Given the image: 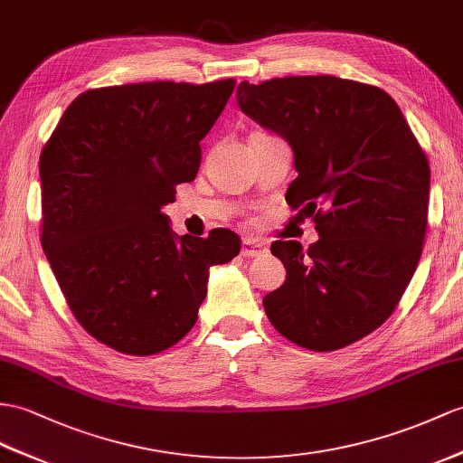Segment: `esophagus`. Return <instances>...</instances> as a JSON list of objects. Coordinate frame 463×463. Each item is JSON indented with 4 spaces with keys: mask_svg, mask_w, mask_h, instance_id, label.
Instances as JSON below:
<instances>
[{
    "mask_svg": "<svg viewBox=\"0 0 463 463\" xmlns=\"http://www.w3.org/2000/svg\"><path fill=\"white\" fill-rule=\"evenodd\" d=\"M267 253V243L255 238H243V247H241V255L243 257H259Z\"/></svg>",
    "mask_w": 463,
    "mask_h": 463,
    "instance_id": "esophagus-1",
    "label": "esophagus"
}]
</instances>
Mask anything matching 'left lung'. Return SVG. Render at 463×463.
Segmentation results:
<instances>
[{
  "mask_svg": "<svg viewBox=\"0 0 463 463\" xmlns=\"http://www.w3.org/2000/svg\"><path fill=\"white\" fill-rule=\"evenodd\" d=\"M238 104L285 137L298 176L290 208L318 241H275L283 287L263 298L279 334L334 352L377 330L407 290L428 223L430 165L401 108L377 86L335 76L241 82Z\"/></svg>",
  "mask_w": 463,
  "mask_h": 463,
  "instance_id": "8db88e82",
  "label": "left lung"
}]
</instances>
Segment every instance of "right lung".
<instances>
[{
    "label": "right lung",
    "instance_id": "1",
    "mask_svg": "<svg viewBox=\"0 0 463 463\" xmlns=\"http://www.w3.org/2000/svg\"><path fill=\"white\" fill-rule=\"evenodd\" d=\"M235 80L88 90L43 146L41 243L74 318L116 352L153 355L193 330L210 267L240 253L218 228L176 235L161 212L196 178L200 141Z\"/></svg>",
    "mask_w": 463,
    "mask_h": 463
}]
</instances>
